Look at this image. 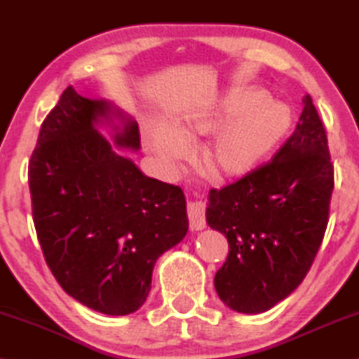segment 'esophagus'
Instances as JSON below:
<instances>
[{"label": "esophagus", "mask_w": 359, "mask_h": 359, "mask_svg": "<svg viewBox=\"0 0 359 359\" xmlns=\"http://www.w3.org/2000/svg\"><path fill=\"white\" fill-rule=\"evenodd\" d=\"M188 223L191 231H199L205 228V208L201 201H190L187 204Z\"/></svg>", "instance_id": "1"}]
</instances>
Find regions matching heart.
Listing matches in <instances>:
<instances>
[{
	"label": "heart",
	"mask_w": 359,
	"mask_h": 359,
	"mask_svg": "<svg viewBox=\"0 0 359 359\" xmlns=\"http://www.w3.org/2000/svg\"><path fill=\"white\" fill-rule=\"evenodd\" d=\"M229 118L233 120L221 129ZM291 111L258 87L236 88L224 96L214 111L185 115L177 130L168 123H154L149 144L160 161L171 166L190 155L188 139L209 136L219 128L203 149V163L218 177H244L255 171L266 156L287 136Z\"/></svg>",
	"instance_id": "obj_1"
}]
</instances>
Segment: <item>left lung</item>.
<instances>
[{"instance_id":"1","label":"left lung","mask_w":359,"mask_h":359,"mask_svg":"<svg viewBox=\"0 0 359 359\" xmlns=\"http://www.w3.org/2000/svg\"><path fill=\"white\" fill-rule=\"evenodd\" d=\"M271 161L210 190L208 223L228 239L215 290L241 313L269 311L299 287L330 220L334 166L312 98Z\"/></svg>"}]
</instances>
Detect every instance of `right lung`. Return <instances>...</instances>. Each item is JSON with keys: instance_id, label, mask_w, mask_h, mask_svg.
I'll use <instances>...</instances> for the list:
<instances>
[{"instance_id": "right-lung-1", "label": "right lung", "mask_w": 359, "mask_h": 359, "mask_svg": "<svg viewBox=\"0 0 359 359\" xmlns=\"http://www.w3.org/2000/svg\"><path fill=\"white\" fill-rule=\"evenodd\" d=\"M117 115V147H141L137 123L68 87L42 121L29 160L33 222L46 263L66 293L107 315L147 299L160 255L185 238L180 187L144 175L95 125Z\"/></svg>"}]
</instances>
